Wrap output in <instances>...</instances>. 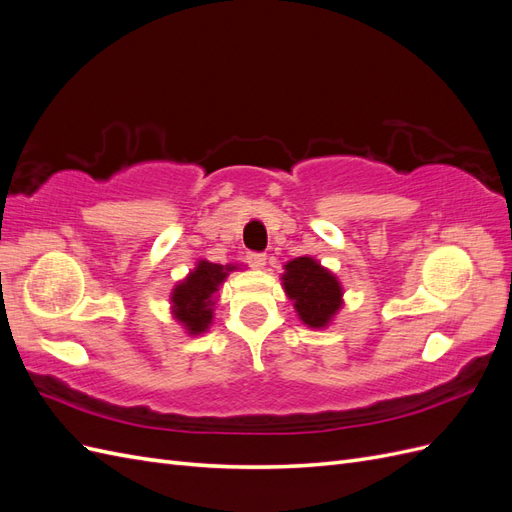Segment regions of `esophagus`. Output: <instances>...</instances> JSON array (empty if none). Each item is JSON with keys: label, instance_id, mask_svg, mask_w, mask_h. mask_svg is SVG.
<instances>
[{"label": "esophagus", "instance_id": "esophagus-1", "mask_svg": "<svg viewBox=\"0 0 512 512\" xmlns=\"http://www.w3.org/2000/svg\"><path fill=\"white\" fill-rule=\"evenodd\" d=\"M245 260H247V265L250 267H254V269H262L267 265V254H262V252H250L245 256Z\"/></svg>", "mask_w": 512, "mask_h": 512}]
</instances>
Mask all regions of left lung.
I'll return each mask as SVG.
<instances>
[{
	"label": "left lung",
	"mask_w": 512,
	"mask_h": 512,
	"mask_svg": "<svg viewBox=\"0 0 512 512\" xmlns=\"http://www.w3.org/2000/svg\"><path fill=\"white\" fill-rule=\"evenodd\" d=\"M284 290L303 324L324 329L344 305V288L337 277L312 256H299L284 265Z\"/></svg>",
	"instance_id": "1"
}]
</instances>
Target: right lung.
I'll use <instances>...</instances> for the list:
<instances>
[{
    "label": "right lung",
    "mask_w": 512,
    "mask_h": 512,
    "mask_svg": "<svg viewBox=\"0 0 512 512\" xmlns=\"http://www.w3.org/2000/svg\"><path fill=\"white\" fill-rule=\"evenodd\" d=\"M237 265H215L209 260H198L194 271L188 273L170 294L173 303V318L183 324V329L190 335H200L209 329L213 320L215 292L220 290L230 271Z\"/></svg>",
    "instance_id": "1"
}]
</instances>
